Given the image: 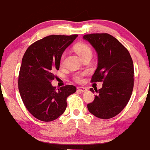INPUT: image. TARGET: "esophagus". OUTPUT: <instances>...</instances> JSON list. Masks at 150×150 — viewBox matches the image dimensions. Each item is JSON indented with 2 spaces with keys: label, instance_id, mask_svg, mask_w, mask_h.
<instances>
[{
  "label": "esophagus",
  "instance_id": "1",
  "mask_svg": "<svg viewBox=\"0 0 150 150\" xmlns=\"http://www.w3.org/2000/svg\"><path fill=\"white\" fill-rule=\"evenodd\" d=\"M77 90L84 92H85V91H87V89H86L85 87H77Z\"/></svg>",
  "mask_w": 150,
  "mask_h": 150
}]
</instances>
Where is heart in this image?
Returning <instances> with one entry per match:
<instances>
[{
  "label": "heart",
  "instance_id": "obj_1",
  "mask_svg": "<svg viewBox=\"0 0 150 150\" xmlns=\"http://www.w3.org/2000/svg\"><path fill=\"white\" fill-rule=\"evenodd\" d=\"M74 49H75V51H76V53L80 56L82 59L86 57V56H92V49H91V48L87 44H85V43H78V44H75V46H74ZM64 57V54H62L61 58H60V63H61V64H63ZM85 75L86 73H85V72L75 74L73 77L74 80L77 82H82V77L85 76Z\"/></svg>",
  "mask_w": 150,
  "mask_h": 150
}]
</instances>
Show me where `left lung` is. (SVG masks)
Here are the masks:
<instances>
[{
    "mask_svg": "<svg viewBox=\"0 0 150 150\" xmlns=\"http://www.w3.org/2000/svg\"><path fill=\"white\" fill-rule=\"evenodd\" d=\"M83 39L90 43L98 56L97 68L91 82H103L87 108L97 118H113L121 112L131 97L134 85L132 58L128 49L108 34H85ZM90 91L94 92L92 88Z\"/></svg>",
    "mask_w": 150,
    "mask_h": 150,
    "instance_id": "8db88e82",
    "label": "left lung"
}]
</instances>
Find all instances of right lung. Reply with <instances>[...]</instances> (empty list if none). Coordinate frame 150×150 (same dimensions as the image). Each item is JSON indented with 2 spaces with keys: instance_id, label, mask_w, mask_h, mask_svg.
Masks as SVG:
<instances>
[{
  "instance_id": "right-lung-1",
  "label": "right lung",
  "mask_w": 150,
  "mask_h": 150,
  "mask_svg": "<svg viewBox=\"0 0 150 150\" xmlns=\"http://www.w3.org/2000/svg\"><path fill=\"white\" fill-rule=\"evenodd\" d=\"M77 37L50 35L30 45L22 60L18 77V89L24 104L37 119L49 122L63 114L67 97L76 92V87L67 85L58 90L51 81L59 70L63 51Z\"/></svg>"
}]
</instances>
